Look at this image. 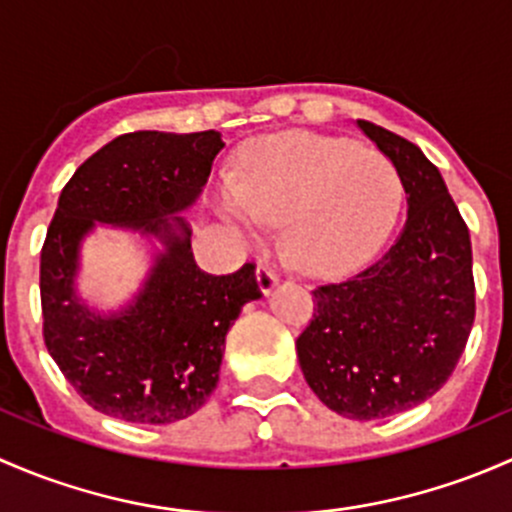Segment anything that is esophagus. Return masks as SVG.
<instances>
[{
    "mask_svg": "<svg viewBox=\"0 0 512 512\" xmlns=\"http://www.w3.org/2000/svg\"><path fill=\"white\" fill-rule=\"evenodd\" d=\"M256 283H258V291H261L263 295H268L273 291V288L278 286V276L271 271V268L258 266L256 268Z\"/></svg>",
    "mask_w": 512,
    "mask_h": 512,
    "instance_id": "1",
    "label": "esophagus"
}]
</instances>
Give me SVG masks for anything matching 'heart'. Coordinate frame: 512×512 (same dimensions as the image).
Returning <instances> with one entry per match:
<instances>
[{
    "label": "heart",
    "instance_id": "1",
    "mask_svg": "<svg viewBox=\"0 0 512 512\" xmlns=\"http://www.w3.org/2000/svg\"><path fill=\"white\" fill-rule=\"evenodd\" d=\"M402 179L389 157L315 133L254 142L241 182L221 184L224 214L256 239L283 221V249L305 273H345L379 249L402 207Z\"/></svg>",
    "mask_w": 512,
    "mask_h": 512
}]
</instances>
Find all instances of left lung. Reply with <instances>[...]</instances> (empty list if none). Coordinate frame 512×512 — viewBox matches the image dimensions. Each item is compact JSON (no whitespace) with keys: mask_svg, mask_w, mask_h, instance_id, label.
Listing matches in <instances>:
<instances>
[{"mask_svg":"<svg viewBox=\"0 0 512 512\" xmlns=\"http://www.w3.org/2000/svg\"><path fill=\"white\" fill-rule=\"evenodd\" d=\"M397 167L407 221L365 271L313 291L315 313L295 340L320 402L347 419H384L426 402L451 377L473 318L471 236L441 172L414 142L357 120Z\"/></svg>","mask_w":512,"mask_h":512,"instance_id":"obj_1","label":"left lung"}]
</instances>
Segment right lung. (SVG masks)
I'll use <instances>...</instances> for the list:
<instances>
[{"label": "right lung", "mask_w": 512, "mask_h": 512, "mask_svg": "<svg viewBox=\"0 0 512 512\" xmlns=\"http://www.w3.org/2000/svg\"><path fill=\"white\" fill-rule=\"evenodd\" d=\"M224 140L204 133L120 135L63 187L41 249L44 342L71 387L98 412L133 424H172L217 389L226 333L261 298L254 263L229 276L197 266L187 212L212 175ZM98 223L163 246L141 291L113 314L77 295L82 239Z\"/></svg>", "instance_id": "right-lung-1"}]
</instances>
